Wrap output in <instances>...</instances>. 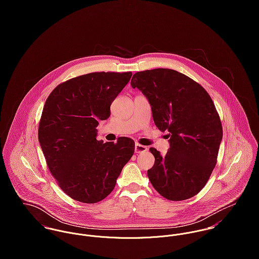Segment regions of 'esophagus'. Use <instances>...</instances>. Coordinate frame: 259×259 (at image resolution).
Masks as SVG:
<instances>
[{
    "instance_id": "1",
    "label": "esophagus",
    "mask_w": 259,
    "mask_h": 259,
    "mask_svg": "<svg viewBox=\"0 0 259 259\" xmlns=\"http://www.w3.org/2000/svg\"><path fill=\"white\" fill-rule=\"evenodd\" d=\"M148 150V148L145 147V146H142L140 144H136V147H135V151L136 153H142V152H146Z\"/></svg>"
}]
</instances>
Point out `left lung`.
<instances>
[{"instance_id":"1","label":"left lung","mask_w":259,"mask_h":259,"mask_svg":"<svg viewBox=\"0 0 259 259\" xmlns=\"http://www.w3.org/2000/svg\"><path fill=\"white\" fill-rule=\"evenodd\" d=\"M131 84L148 99L156 127L168 132L164 156L149 150L155 160L148 177L155 190L169 200H185L206 185L218 159L222 121L207 92L196 81L169 69L138 72Z\"/></svg>"}]
</instances>
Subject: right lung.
<instances>
[{"instance_id":"1","label":"right lung","mask_w":259,"mask_h":259,"mask_svg":"<svg viewBox=\"0 0 259 259\" xmlns=\"http://www.w3.org/2000/svg\"><path fill=\"white\" fill-rule=\"evenodd\" d=\"M132 73L101 72L79 75L59 84L48 97L38 124V142L59 186L74 200L96 203L115 186L135 151V142L98 141L100 120Z\"/></svg>"}]
</instances>
